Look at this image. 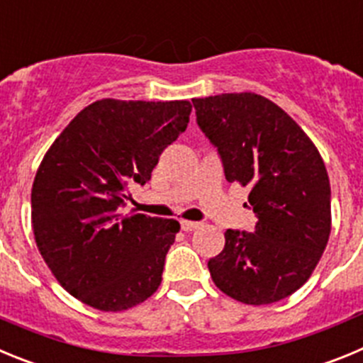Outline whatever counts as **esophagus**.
Returning <instances> with one entry per match:
<instances>
[{"label":"esophagus","instance_id":"esophagus-1","mask_svg":"<svg viewBox=\"0 0 363 363\" xmlns=\"http://www.w3.org/2000/svg\"><path fill=\"white\" fill-rule=\"evenodd\" d=\"M181 228L182 231L189 233V231H195L201 228V222H194V220H181Z\"/></svg>","mask_w":363,"mask_h":363}]
</instances>
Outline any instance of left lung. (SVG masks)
Masks as SVG:
<instances>
[{
    "instance_id": "8db88e82",
    "label": "left lung",
    "mask_w": 363,
    "mask_h": 363,
    "mask_svg": "<svg viewBox=\"0 0 363 363\" xmlns=\"http://www.w3.org/2000/svg\"><path fill=\"white\" fill-rule=\"evenodd\" d=\"M228 182L250 188L253 233L228 230L210 259L215 286L247 306L273 303L308 282L331 233L324 159L279 104L253 92L194 99Z\"/></svg>"
}]
</instances>
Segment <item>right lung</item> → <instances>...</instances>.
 Segmentation results:
<instances>
[{
    "mask_svg": "<svg viewBox=\"0 0 363 363\" xmlns=\"http://www.w3.org/2000/svg\"><path fill=\"white\" fill-rule=\"evenodd\" d=\"M189 113V101L101 99L45 153L32 184L35 244L55 280L90 308L125 311L161 286L179 222L117 208L128 182L150 181Z\"/></svg>",
    "mask_w": 363,
    "mask_h": 363,
    "instance_id": "add662e5",
    "label": "right lung"
}]
</instances>
